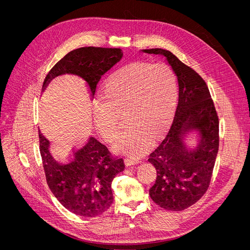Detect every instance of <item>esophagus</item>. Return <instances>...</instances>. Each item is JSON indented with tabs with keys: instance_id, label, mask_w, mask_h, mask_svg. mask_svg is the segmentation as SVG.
Returning a JSON list of instances; mask_svg holds the SVG:
<instances>
[{
	"instance_id": "obj_1",
	"label": "esophagus",
	"mask_w": 250,
	"mask_h": 250,
	"mask_svg": "<svg viewBox=\"0 0 250 250\" xmlns=\"http://www.w3.org/2000/svg\"><path fill=\"white\" fill-rule=\"evenodd\" d=\"M138 163V161L137 160H134V158H130V157H127V158H125V166L126 167H128V166H132V165H135Z\"/></svg>"
}]
</instances>
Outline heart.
Segmentation results:
<instances>
[{
  "instance_id": "b5f03b06",
  "label": "heart",
  "mask_w": 250,
  "mask_h": 250,
  "mask_svg": "<svg viewBox=\"0 0 250 250\" xmlns=\"http://www.w3.org/2000/svg\"><path fill=\"white\" fill-rule=\"evenodd\" d=\"M176 100V78L168 66L133 62L106 81L103 100L94 104V123L104 139L112 141L120 131L118 115L125 112L128 127L112 148L117 153L140 157L149 150L152 138L168 125Z\"/></svg>"
}]
</instances>
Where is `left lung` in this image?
<instances>
[{
  "label": "left lung",
  "instance_id": "8db88e82",
  "mask_svg": "<svg viewBox=\"0 0 250 250\" xmlns=\"http://www.w3.org/2000/svg\"><path fill=\"white\" fill-rule=\"evenodd\" d=\"M163 56L178 82V104L165 140L149 154L156 169L151 199L161 208L184 210L207 192L219 146V122L209 89L203 79L172 53L163 49L142 50ZM190 131L198 133L194 147L184 140Z\"/></svg>",
  "mask_w": 250,
  "mask_h": 250
}]
</instances>
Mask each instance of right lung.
I'll return each instance as SVG.
<instances>
[{
	"label": "right lung",
	"mask_w": 250,
	"mask_h": 250,
	"mask_svg": "<svg viewBox=\"0 0 250 250\" xmlns=\"http://www.w3.org/2000/svg\"><path fill=\"white\" fill-rule=\"evenodd\" d=\"M123 58L121 49L84 47L59 61L43 81L42 92L58 76L75 75L87 84L92 99L102 77ZM40 151L48 186L71 212L95 217L111 206V181L125 169L123 158H113L107 147L94 137L76 150L69 161L59 162L50 151V142L39 130Z\"/></svg>",
	"instance_id": "1"
}]
</instances>
